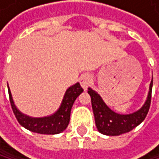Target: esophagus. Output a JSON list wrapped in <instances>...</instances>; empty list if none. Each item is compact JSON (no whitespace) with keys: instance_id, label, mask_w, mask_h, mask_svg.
I'll return each mask as SVG.
<instances>
[{"instance_id":"obj_1","label":"esophagus","mask_w":159,"mask_h":159,"mask_svg":"<svg viewBox=\"0 0 159 159\" xmlns=\"http://www.w3.org/2000/svg\"><path fill=\"white\" fill-rule=\"evenodd\" d=\"M79 81H80V84L82 86V88L84 89H87L89 86H90L91 82H93V76L89 73H85L83 75H81L80 79H79Z\"/></svg>"}]
</instances>
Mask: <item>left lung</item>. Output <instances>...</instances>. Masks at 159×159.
Instances as JSON below:
<instances>
[{
    "label": "left lung",
    "instance_id": "obj_1",
    "mask_svg": "<svg viewBox=\"0 0 159 159\" xmlns=\"http://www.w3.org/2000/svg\"><path fill=\"white\" fill-rule=\"evenodd\" d=\"M152 79L150 84L148 96L144 105L138 111L129 114H120L111 111L96 91L89 88L88 93L90 96L95 125L98 132L106 135L114 136L129 133L135 127H137L145 119L149 111L152 97Z\"/></svg>",
    "mask_w": 159,
    "mask_h": 159
}]
</instances>
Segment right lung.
<instances>
[{"instance_id":"obj_1","label":"right lung","mask_w":159,"mask_h":159,"mask_svg":"<svg viewBox=\"0 0 159 159\" xmlns=\"http://www.w3.org/2000/svg\"><path fill=\"white\" fill-rule=\"evenodd\" d=\"M7 89L11 108L18 122L28 131L41 134H57L64 132L70 123V111L73 103L76 98L83 93V89L81 88L80 84L76 83L66 90L59 109L53 114L44 117H31L21 112L17 109L8 85Z\"/></svg>"}]
</instances>
